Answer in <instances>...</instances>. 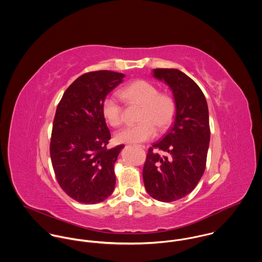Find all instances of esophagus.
<instances>
[{
	"label": "esophagus",
	"instance_id": "obj_1",
	"mask_svg": "<svg viewBox=\"0 0 262 262\" xmlns=\"http://www.w3.org/2000/svg\"><path fill=\"white\" fill-rule=\"evenodd\" d=\"M138 146H139V147H141V148H144V149L145 148V146L144 145H139Z\"/></svg>",
	"mask_w": 262,
	"mask_h": 262
}]
</instances>
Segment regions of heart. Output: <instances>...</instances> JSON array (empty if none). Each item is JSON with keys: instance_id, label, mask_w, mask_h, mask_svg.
Masks as SVG:
<instances>
[{"instance_id": "obj_1", "label": "heart", "mask_w": 262, "mask_h": 262, "mask_svg": "<svg viewBox=\"0 0 262 262\" xmlns=\"http://www.w3.org/2000/svg\"><path fill=\"white\" fill-rule=\"evenodd\" d=\"M119 97L127 105L141 106L138 120L140 123L119 130L116 136L118 143L140 144L155 138L157 128L165 132L174 122L177 114V102L173 95L160 92L151 82L138 79L129 82L119 90ZM101 113L105 121L114 126H119L122 121V107L113 96H107L101 104Z\"/></svg>"}]
</instances>
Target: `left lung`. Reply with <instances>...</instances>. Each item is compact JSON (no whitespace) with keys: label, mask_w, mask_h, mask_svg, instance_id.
Masks as SVG:
<instances>
[{"label":"left lung","mask_w":262,"mask_h":262,"mask_svg":"<svg viewBox=\"0 0 262 262\" xmlns=\"http://www.w3.org/2000/svg\"><path fill=\"white\" fill-rule=\"evenodd\" d=\"M152 74L172 89L177 114L167 135L148 148L143 178L150 197L173 202L190 194L203 176L210 142L208 105L201 88L182 71L157 68Z\"/></svg>","instance_id":"8db88e82"}]
</instances>
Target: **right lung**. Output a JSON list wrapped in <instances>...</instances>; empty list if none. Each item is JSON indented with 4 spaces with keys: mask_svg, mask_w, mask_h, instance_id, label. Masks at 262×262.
Returning <instances> with one entry per match:
<instances>
[{
    "mask_svg": "<svg viewBox=\"0 0 262 262\" xmlns=\"http://www.w3.org/2000/svg\"><path fill=\"white\" fill-rule=\"evenodd\" d=\"M123 77L110 70L84 73L65 90L57 105L51 162L61 189L79 203L102 202L115 189V164L123 145L106 147L111 132L101 104Z\"/></svg>",
    "mask_w": 262,
    "mask_h": 262,
    "instance_id": "right-lung-1",
    "label": "right lung"
}]
</instances>
